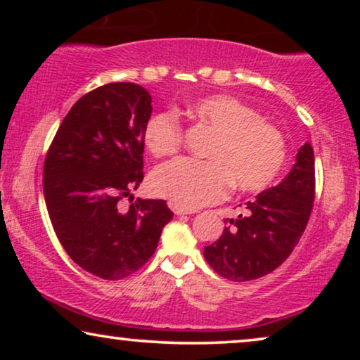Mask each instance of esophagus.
Segmentation results:
<instances>
[{
	"instance_id": "34e87169",
	"label": "esophagus",
	"mask_w": 360,
	"mask_h": 360,
	"mask_svg": "<svg viewBox=\"0 0 360 360\" xmlns=\"http://www.w3.org/2000/svg\"><path fill=\"white\" fill-rule=\"evenodd\" d=\"M170 206H172V210H174V213H175L176 216H181V214H193V213H196V210L184 208V206H180V205H175V203H172Z\"/></svg>"
}]
</instances>
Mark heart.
<instances>
[{"label":"heart","mask_w":360,"mask_h":360,"mask_svg":"<svg viewBox=\"0 0 360 360\" xmlns=\"http://www.w3.org/2000/svg\"><path fill=\"white\" fill-rule=\"evenodd\" d=\"M200 126L213 132L205 162L180 159L162 165L152 176L157 195L196 210L226 198L231 185L255 193L270 186L287 159L283 134L254 108L229 95L200 98L188 106ZM147 150L170 157L181 146V124L175 112L159 111L144 127Z\"/></svg>","instance_id":"1"}]
</instances>
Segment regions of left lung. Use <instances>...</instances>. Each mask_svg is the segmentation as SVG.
<instances>
[{
    "instance_id": "8db88e82",
    "label": "left lung",
    "mask_w": 360,
    "mask_h": 360,
    "mask_svg": "<svg viewBox=\"0 0 360 360\" xmlns=\"http://www.w3.org/2000/svg\"><path fill=\"white\" fill-rule=\"evenodd\" d=\"M314 201V154L309 142L300 147L288 175L277 186L245 203L248 213L228 224L221 238L206 245L210 267L233 282L264 277L282 265L298 244Z\"/></svg>"
}]
</instances>
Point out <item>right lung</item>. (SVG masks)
<instances>
[{
	"instance_id": "obj_1",
	"label": "right lung",
	"mask_w": 360,
	"mask_h": 360,
	"mask_svg": "<svg viewBox=\"0 0 360 360\" xmlns=\"http://www.w3.org/2000/svg\"><path fill=\"white\" fill-rule=\"evenodd\" d=\"M150 103L136 83L95 88L63 117L44 162V198L58 240L73 262L105 280L139 270L174 218L165 200L120 206L144 179Z\"/></svg>"
}]
</instances>
